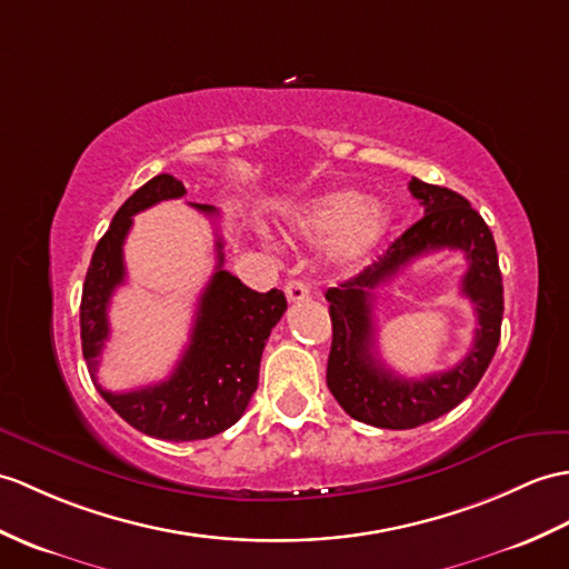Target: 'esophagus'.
<instances>
[{"label":"esophagus","mask_w":569,"mask_h":569,"mask_svg":"<svg viewBox=\"0 0 569 569\" xmlns=\"http://www.w3.org/2000/svg\"><path fill=\"white\" fill-rule=\"evenodd\" d=\"M308 296H310V286H308L306 281H298V279H293V281H288V283H286V298H288V302L306 300Z\"/></svg>","instance_id":"1"}]
</instances>
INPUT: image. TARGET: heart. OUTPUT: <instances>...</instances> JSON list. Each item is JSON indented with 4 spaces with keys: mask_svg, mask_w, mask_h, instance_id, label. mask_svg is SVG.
<instances>
[{
    "mask_svg": "<svg viewBox=\"0 0 569 569\" xmlns=\"http://www.w3.org/2000/svg\"><path fill=\"white\" fill-rule=\"evenodd\" d=\"M392 213L386 203L368 201L356 189H335L310 198L290 218V234L308 242H327L337 267H359L386 240Z\"/></svg>",
    "mask_w": 569,
    "mask_h": 569,
    "instance_id": "b5f03b06",
    "label": "heart"
}]
</instances>
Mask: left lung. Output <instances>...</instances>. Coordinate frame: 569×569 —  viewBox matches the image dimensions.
<instances>
[{"mask_svg": "<svg viewBox=\"0 0 569 569\" xmlns=\"http://www.w3.org/2000/svg\"><path fill=\"white\" fill-rule=\"evenodd\" d=\"M409 191L425 206V218L405 230L371 267L325 293L332 317L327 388L349 417L380 429H415L463 402L492 361L505 315L495 237L478 210L460 193L419 179L409 181ZM441 248H460L469 259L461 292L479 315L473 349L443 375L402 379L375 356V290L417 256Z\"/></svg>", "mask_w": 569, "mask_h": 569, "instance_id": "obj_1", "label": "left lung"}]
</instances>
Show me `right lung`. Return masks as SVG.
I'll return each mask as SVG.
<instances>
[{"instance_id":"add662e5","label":"right lung","mask_w":569,"mask_h":569,"mask_svg":"<svg viewBox=\"0 0 569 569\" xmlns=\"http://www.w3.org/2000/svg\"><path fill=\"white\" fill-rule=\"evenodd\" d=\"M187 193L183 183L171 174H157L118 208L109 230L99 240L91 257L79 327H82V353L101 398L121 415L130 427L162 441L210 439L230 429L252 400L259 386L261 351L276 322L286 312V296L279 288L257 293L237 276L222 269V240L218 247V267L198 300L189 347L171 376L154 386L128 392L103 390L97 380L99 356L109 327V302L113 290L126 281L123 242L133 228V216L169 198ZM206 216H216L213 206L191 203Z\"/></svg>"}]
</instances>
